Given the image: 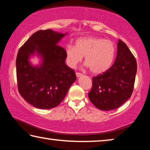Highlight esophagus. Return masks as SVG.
<instances>
[{
	"mask_svg": "<svg viewBox=\"0 0 150 150\" xmlns=\"http://www.w3.org/2000/svg\"><path fill=\"white\" fill-rule=\"evenodd\" d=\"M83 75V74H82V73H79V72H77V73H76V76H77V77H82Z\"/></svg>",
	"mask_w": 150,
	"mask_h": 150,
	"instance_id": "obj_1",
	"label": "esophagus"
}]
</instances>
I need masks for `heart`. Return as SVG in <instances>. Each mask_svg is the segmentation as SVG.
<instances>
[{
	"label": "heart",
	"instance_id": "obj_1",
	"mask_svg": "<svg viewBox=\"0 0 150 150\" xmlns=\"http://www.w3.org/2000/svg\"><path fill=\"white\" fill-rule=\"evenodd\" d=\"M116 48L109 40L96 37L80 38L75 45H67L65 48L67 64L75 68L85 56V62L93 73H101L111 67L115 59Z\"/></svg>",
	"mask_w": 150,
	"mask_h": 150
}]
</instances>
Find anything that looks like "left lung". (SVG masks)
<instances>
[{
  "instance_id": "1",
  "label": "left lung",
  "mask_w": 150,
  "mask_h": 150,
  "mask_svg": "<svg viewBox=\"0 0 150 150\" xmlns=\"http://www.w3.org/2000/svg\"><path fill=\"white\" fill-rule=\"evenodd\" d=\"M114 64L105 72L93 77L88 98L102 110L118 108L130 98L134 90L137 63L126 44L119 40Z\"/></svg>"
}]
</instances>
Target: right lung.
<instances>
[{
	"mask_svg": "<svg viewBox=\"0 0 150 150\" xmlns=\"http://www.w3.org/2000/svg\"><path fill=\"white\" fill-rule=\"evenodd\" d=\"M66 34L50 29L39 30L18 52V89L26 101L35 108L56 107L77 79L74 70L65 64V50L58 45ZM35 52L42 57L39 66H32L29 62Z\"/></svg>",
	"mask_w": 150,
	"mask_h": 150,
	"instance_id": "right-lung-1",
	"label": "right lung"
}]
</instances>
